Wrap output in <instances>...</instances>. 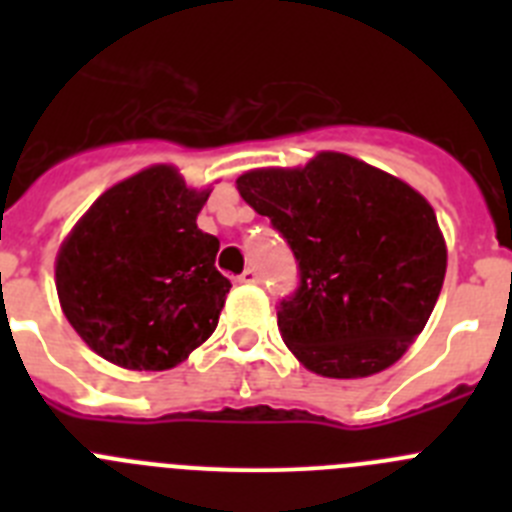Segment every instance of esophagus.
Here are the masks:
<instances>
[{
	"label": "esophagus",
	"mask_w": 512,
	"mask_h": 512,
	"mask_svg": "<svg viewBox=\"0 0 512 512\" xmlns=\"http://www.w3.org/2000/svg\"><path fill=\"white\" fill-rule=\"evenodd\" d=\"M256 279H259V274H256V271H253V269H246L241 274V277H238V282H241V284H253V282H256Z\"/></svg>",
	"instance_id": "obj_1"
}]
</instances>
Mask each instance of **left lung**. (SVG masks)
<instances>
[{"label":"left lung","instance_id":"obj_1","mask_svg":"<svg viewBox=\"0 0 512 512\" xmlns=\"http://www.w3.org/2000/svg\"><path fill=\"white\" fill-rule=\"evenodd\" d=\"M300 269L279 302L289 351L320 377L356 379L395 364L425 328L446 277L433 207L395 176L325 151L305 169L238 176Z\"/></svg>","mask_w":512,"mask_h":512}]
</instances>
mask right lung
<instances>
[{
	"label": "right lung",
	"instance_id": "add662e5",
	"mask_svg": "<svg viewBox=\"0 0 512 512\" xmlns=\"http://www.w3.org/2000/svg\"><path fill=\"white\" fill-rule=\"evenodd\" d=\"M207 197L174 166H151L107 189L63 241L58 300L94 354L161 372L212 336L230 282L215 269L220 241L197 228Z\"/></svg>",
	"mask_w": 512,
	"mask_h": 512
}]
</instances>
